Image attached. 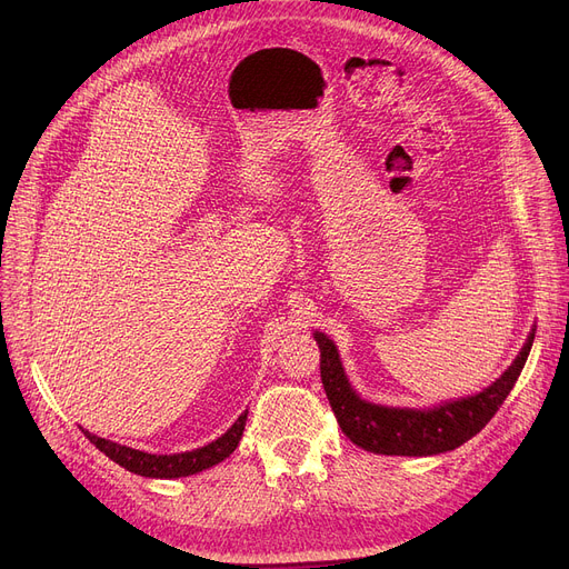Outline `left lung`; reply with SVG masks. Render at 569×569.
<instances>
[{"mask_svg": "<svg viewBox=\"0 0 569 569\" xmlns=\"http://www.w3.org/2000/svg\"><path fill=\"white\" fill-rule=\"evenodd\" d=\"M320 348V378L325 395L337 415L341 431L367 452L395 457H431L457 450L459 445L480 433L498 412L528 360L535 330L528 335L521 352L487 390L475 397L445 401L433 408H390L360 399L341 367L335 341L313 332Z\"/></svg>", "mask_w": 569, "mask_h": 569, "instance_id": "1", "label": "left lung"}]
</instances>
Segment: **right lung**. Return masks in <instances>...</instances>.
<instances>
[{"instance_id": "right-lung-1", "label": "right lung", "mask_w": 569, "mask_h": 569, "mask_svg": "<svg viewBox=\"0 0 569 569\" xmlns=\"http://www.w3.org/2000/svg\"><path fill=\"white\" fill-rule=\"evenodd\" d=\"M247 415H249V410L239 415L237 422L221 438L212 440L204 447H198V450L182 452V455H147V452L133 450V447L99 438L84 429H82V433L89 438V442L97 445V450H101L108 459L127 468L129 472H136L142 477H157V480H172V477H189L200 470L212 468V466L221 463L226 457H230L234 452L239 438H242V433H244Z\"/></svg>"}]
</instances>
